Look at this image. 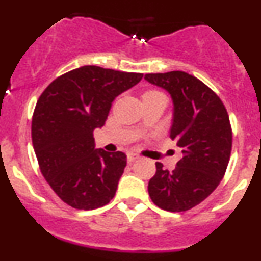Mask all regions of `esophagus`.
<instances>
[{"instance_id":"34e87169","label":"esophagus","mask_w":261,"mask_h":261,"mask_svg":"<svg viewBox=\"0 0 261 261\" xmlns=\"http://www.w3.org/2000/svg\"><path fill=\"white\" fill-rule=\"evenodd\" d=\"M138 159H139V155L134 154V152H128L127 154V162L128 163H134L135 160H138Z\"/></svg>"}]
</instances>
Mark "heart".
<instances>
[{"label":"heart","instance_id":"obj_1","mask_svg":"<svg viewBox=\"0 0 261 261\" xmlns=\"http://www.w3.org/2000/svg\"><path fill=\"white\" fill-rule=\"evenodd\" d=\"M155 92H156V91H149V92H146V93H155Z\"/></svg>","mask_w":261,"mask_h":261}]
</instances>
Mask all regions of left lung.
<instances>
[{
	"mask_svg": "<svg viewBox=\"0 0 261 261\" xmlns=\"http://www.w3.org/2000/svg\"><path fill=\"white\" fill-rule=\"evenodd\" d=\"M145 80L172 96L170 139L183 152L172 172L163 169L162 163L155 164L149 196L165 211H188L204 201L225 175L232 146L230 118L220 97L188 73H150Z\"/></svg>",
	"mask_w": 261,
	"mask_h": 261,
	"instance_id": "1",
	"label": "left lung"
}]
</instances>
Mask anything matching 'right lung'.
Returning a JSON list of instances; mask_svg holds the SVG:
<instances>
[{"label":"right lung","instance_id":"right-lung-1","mask_svg":"<svg viewBox=\"0 0 261 261\" xmlns=\"http://www.w3.org/2000/svg\"><path fill=\"white\" fill-rule=\"evenodd\" d=\"M141 78V73L84 65L58 77L39 97L31 122L39 167L73 208H98L115 197L126 155L94 149L93 130L105 125L116 97Z\"/></svg>","mask_w":261,"mask_h":261}]
</instances>
